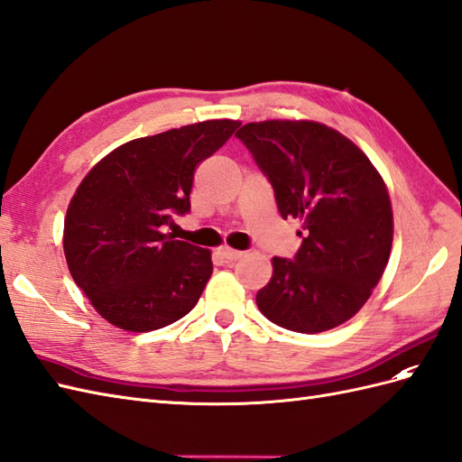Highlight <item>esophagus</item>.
<instances>
[{
  "instance_id": "1",
  "label": "esophagus",
  "mask_w": 462,
  "mask_h": 462,
  "mask_svg": "<svg viewBox=\"0 0 462 462\" xmlns=\"http://www.w3.org/2000/svg\"><path fill=\"white\" fill-rule=\"evenodd\" d=\"M220 255H222V257H226L228 262H236V259L244 257V252H240V250H232V247H228V245H222V247H220Z\"/></svg>"
}]
</instances>
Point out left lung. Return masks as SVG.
Instances as JSON below:
<instances>
[{"label":"left lung","instance_id":"8db88e82","mask_svg":"<svg viewBox=\"0 0 462 462\" xmlns=\"http://www.w3.org/2000/svg\"><path fill=\"white\" fill-rule=\"evenodd\" d=\"M273 185L282 218L302 222L292 259L273 257L257 309L273 324L320 334L347 322L381 281L394 238L383 175L339 130L316 121L247 123L236 133Z\"/></svg>","mask_w":462,"mask_h":462}]
</instances>
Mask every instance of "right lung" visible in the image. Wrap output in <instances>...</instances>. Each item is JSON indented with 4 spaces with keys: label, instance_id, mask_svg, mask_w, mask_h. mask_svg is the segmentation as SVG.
Returning a JSON list of instances; mask_svg holds the SVG:
<instances>
[{
    "label": "right lung",
    "instance_id": "1",
    "mask_svg": "<svg viewBox=\"0 0 462 462\" xmlns=\"http://www.w3.org/2000/svg\"><path fill=\"white\" fill-rule=\"evenodd\" d=\"M240 121L215 118L134 138L99 160L64 218V255L76 285L109 324L152 332L193 310L212 275L210 250L163 234L191 210L197 165Z\"/></svg>",
    "mask_w": 462,
    "mask_h": 462
}]
</instances>
